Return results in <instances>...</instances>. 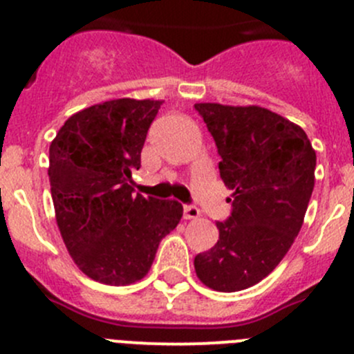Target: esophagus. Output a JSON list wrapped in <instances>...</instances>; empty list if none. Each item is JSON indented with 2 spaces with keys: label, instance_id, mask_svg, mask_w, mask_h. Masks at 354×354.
I'll use <instances>...</instances> for the list:
<instances>
[{
  "label": "esophagus",
  "instance_id": "esophagus-1",
  "mask_svg": "<svg viewBox=\"0 0 354 354\" xmlns=\"http://www.w3.org/2000/svg\"><path fill=\"white\" fill-rule=\"evenodd\" d=\"M183 217L185 219H197V217H200V210L195 205H185Z\"/></svg>",
  "mask_w": 354,
  "mask_h": 354
}]
</instances>
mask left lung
<instances>
[{
	"label": "left lung",
	"instance_id": "1",
	"mask_svg": "<svg viewBox=\"0 0 354 354\" xmlns=\"http://www.w3.org/2000/svg\"><path fill=\"white\" fill-rule=\"evenodd\" d=\"M233 190L231 216L216 223L219 240L195 257L205 286L223 292L260 283L301 230L315 185L317 156L298 124L259 106L195 104Z\"/></svg>",
	"mask_w": 354,
	"mask_h": 354
}]
</instances>
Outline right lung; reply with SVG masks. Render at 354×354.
<instances>
[{
	"label": "right lung",
	"mask_w": 354,
	"mask_h": 354,
	"mask_svg": "<svg viewBox=\"0 0 354 354\" xmlns=\"http://www.w3.org/2000/svg\"><path fill=\"white\" fill-rule=\"evenodd\" d=\"M162 101L114 99L75 113L49 147L56 223L78 269L127 286L151 270L160 240L183 216L176 200L133 194L131 173Z\"/></svg>",
	"instance_id": "1"
}]
</instances>
